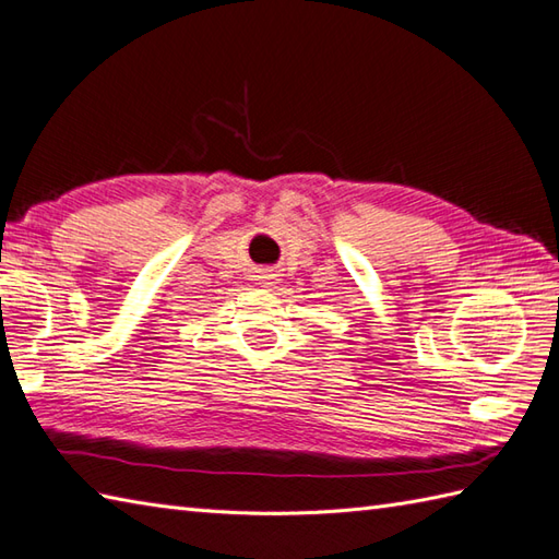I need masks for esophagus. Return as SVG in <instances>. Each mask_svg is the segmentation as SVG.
<instances>
[{
	"instance_id": "obj_1",
	"label": "esophagus",
	"mask_w": 559,
	"mask_h": 559,
	"mask_svg": "<svg viewBox=\"0 0 559 559\" xmlns=\"http://www.w3.org/2000/svg\"><path fill=\"white\" fill-rule=\"evenodd\" d=\"M257 278H259V283H264V286H271V283H273V281H276V273H273L271 269H264V271H261V273H259V276H257Z\"/></svg>"
}]
</instances>
